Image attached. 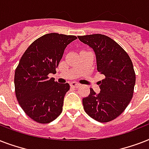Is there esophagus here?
Segmentation results:
<instances>
[{"instance_id":"esophagus-1","label":"esophagus","mask_w":149,"mask_h":149,"mask_svg":"<svg viewBox=\"0 0 149 149\" xmlns=\"http://www.w3.org/2000/svg\"><path fill=\"white\" fill-rule=\"evenodd\" d=\"M70 86H72V87H74V88H78L80 86V84H78V83H76V82H72L70 84Z\"/></svg>"}]
</instances>
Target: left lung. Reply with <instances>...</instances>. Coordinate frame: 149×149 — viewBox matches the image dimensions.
<instances>
[{
	"instance_id": "left-lung-1",
	"label": "left lung",
	"mask_w": 149,
	"mask_h": 149,
	"mask_svg": "<svg viewBox=\"0 0 149 149\" xmlns=\"http://www.w3.org/2000/svg\"><path fill=\"white\" fill-rule=\"evenodd\" d=\"M93 49L98 72L104 76L100 81V92L91 88L83 98L84 111L99 122H108L121 114L134 93L135 72L129 56L115 41L101 34L78 36Z\"/></svg>"
}]
</instances>
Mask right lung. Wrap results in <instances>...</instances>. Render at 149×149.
I'll return each instance as SVG.
<instances>
[{
    "label": "right lung",
    "instance_id": "1",
    "mask_svg": "<svg viewBox=\"0 0 149 149\" xmlns=\"http://www.w3.org/2000/svg\"><path fill=\"white\" fill-rule=\"evenodd\" d=\"M75 36L49 33L29 45L15 70V95L24 113L40 124L54 120L63 111L69 84H58L49 74L56 68Z\"/></svg>",
    "mask_w": 149,
    "mask_h": 149
}]
</instances>
